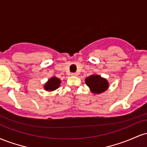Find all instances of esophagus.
<instances>
[{
	"label": "esophagus",
	"instance_id": "esophagus-1",
	"mask_svg": "<svg viewBox=\"0 0 147 147\" xmlns=\"http://www.w3.org/2000/svg\"><path fill=\"white\" fill-rule=\"evenodd\" d=\"M71 75L72 76H77V74L76 73V72H72V73H71Z\"/></svg>",
	"mask_w": 147,
	"mask_h": 147
}]
</instances>
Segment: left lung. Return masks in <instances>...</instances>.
<instances>
[{"label":"left lung","instance_id":"8db88e82","mask_svg":"<svg viewBox=\"0 0 147 147\" xmlns=\"http://www.w3.org/2000/svg\"><path fill=\"white\" fill-rule=\"evenodd\" d=\"M85 82L93 93H101L104 92L109 87L107 81L99 75L89 76L86 79Z\"/></svg>","mask_w":147,"mask_h":147}]
</instances>
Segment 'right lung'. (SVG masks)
Wrapping results in <instances>:
<instances>
[{"label":"right lung","instance_id":"add662e5","mask_svg":"<svg viewBox=\"0 0 147 147\" xmlns=\"http://www.w3.org/2000/svg\"><path fill=\"white\" fill-rule=\"evenodd\" d=\"M60 83V79H59L55 77H53L45 84L44 88L46 90H55L59 87Z\"/></svg>","mask_w":147,"mask_h":147}]
</instances>
